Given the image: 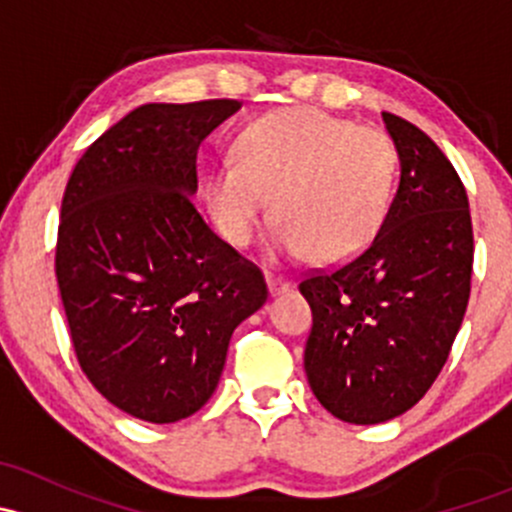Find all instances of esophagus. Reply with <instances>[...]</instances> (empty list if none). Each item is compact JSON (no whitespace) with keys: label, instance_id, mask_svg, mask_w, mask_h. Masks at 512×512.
I'll list each match as a JSON object with an SVG mask.
<instances>
[{"label":"esophagus","instance_id":"esophagus-1","mask_svg":"<svg viewBox=\"0 0 512 512\" xmlns=\"http://www.w3.org/2000/svg\"><path fill=\"white\" fill-rule=\"evenodd\" d=\"M267 287H270V294H280V292H285V289L289 287V282L282 280V277L267 275Z\"/></svg>","mask_w":512,"mask_h":512}]
</instances>
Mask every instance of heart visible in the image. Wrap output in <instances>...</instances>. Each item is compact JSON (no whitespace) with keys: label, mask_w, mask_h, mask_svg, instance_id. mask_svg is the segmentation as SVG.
<instances>
[{"label":"heart","mask_w":512,"mask_h":512,"mask_svg":"<svg viewBox=\"0 0 512 512\" xmlns=\"http://www.w3.org/2000/svg\"><path fill=\"white\" fill-rule=\"evenodd\" d=\"M232 163L208 180V208L230 245L247 247L270 213L272 255L342 265L364 252L394 195L389 133L354 126L319 108H282L247 123Z\"/></svg>","instance_id":"b5f03b06"}]
</instances>
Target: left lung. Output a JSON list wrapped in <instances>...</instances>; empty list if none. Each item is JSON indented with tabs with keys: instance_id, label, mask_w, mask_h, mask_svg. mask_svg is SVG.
I'll return each mask as SVG.
<instances>
[{
	"instance_id": "8db88e82",
	"label": "left lung",
	"mask_w": 512,
	"mask_h": 512,
	"mask_svg": "<svg viewBox=\"0 0 512 512\" xmlns=\"http://www.w3.org/2000/svg\"><path fill=\"white\" fill-rule=\"evenodd\" d=\"M401 160L384 225L364 252L299 282L312 307L304 371L342 421L381 423L441 374L471 297L473 223L451 160L414 123L381 113Z\"/></svg>"
}]
</instances>
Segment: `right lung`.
Masks as SVG:
<instances>
[{
  "mask_svg": "<svg viewBox=\"0 0 512 512\" xmlns=\"http://www.w3.org/2000/svg\"><path fill=\"white\" fill-rule=\"evenodd\" d=\"M237 108L235 98L138 106L66 183L54 270L71 344L98 394L141 421L195 414L235 327L270 294L190 198L198 146Z\"/></svg>",
  "mask_w": 512,
  "mask_h": 512,
  "instance_id": "add662e5",
  "label": "right lung"
}]
</instances>
